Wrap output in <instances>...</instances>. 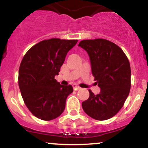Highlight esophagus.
Here are the masks:
<instances>
[{
	"label": "esophagus",
	"instance_id": "34e87169",
	"mask_svg": "<svg viewBox=\"0 0 148 148\" xmlns=\"http://www.w3.org/2000/svg\"><path fill=\"white\" fill-rule=\"evenodd\" d=\"M72 87H73V88H74V90H78L80 89V87H79V86H76V85H75V84L73 85Z\"/></svg>",
	"mask_w": 148,
	"mask_h": 148
}]
</instances>
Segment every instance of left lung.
Returning <instances> with one entry per match:
<instances>
[{
  "label": "left lung",
  "instance_id": "1",
  "mask_svg": "<svg viewBox=\"0 0 148 148\" xmlns=\"http://www.w3.org/2000/svg\"><path fill=\"white\" fill-rule=\"evenodd\" d=\"M79 47L88 53L92 74L100 88L82 102L83 109L97 120L111 118L121 109L130 94L131 68L128 58L118 45L103 39L80 42Z\"/></svg>",
  "mask_w": 148,
  "mask_h": 148
}]
</instances>
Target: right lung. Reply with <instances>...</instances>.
Returning <instances> with one entry per match:
<instances>
[{"mask_svg": "<svg viewBox=\"0 0 148 148\" xmlns=\"http://www.w3.org/2000/svg\"><path fill=\"white\" fill-rule=\"evenodd\" d=\"M77 42L58 38L43 40L23 56L18 70V86L27 108L37 118L51 120L64 111L73 88L60 85L54 78Z\"/></svg>", "mask_w": 148, "mask_h": 148, "instance_id": "obj_1", "label": "right lung"}]
</instances>
